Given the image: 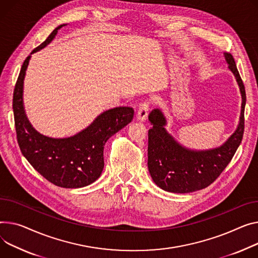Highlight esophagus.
Here are the masks:
<instances>
[{"mask_svg":"<svg viewBox=\"0 0 258 258\" xmlns=\"http://www.w3.org/2000/svg\"><path fill=\"white\" fill-rule=\"evenodd\" d=\"M148 110H149L148 102L147 101L141 102L138 109V113H137V118H138V120H140V121H145L148 116Z\"/></svg>","mask_w":258,"mask_h":258,"instance_id":"esophagus-1","label":"esophagus"}]
</instances>
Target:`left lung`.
<instances>
[{
    "instance_id": "left-lung-1",
    "label": "left lung",
    "mask_w": 258,
    "mask_h": 258,
    "mask_svg": "<svg viewBox=\"0 0 258 258\" xmlns=\"http://www.w3.org/2000/svg\"><path fill=\"white\" fill-rule=\"evenodd\" d=\"M242 95V110L235 132L220 147L193 150L180 145L165 128L166 117L160 109L150 112L148 131V170L152 180L171 193H191L209 186L226 168L243 139L246 105L245 86L231 54L224 53Z\"/></svg>"
}]
</instances>
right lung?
I'll return each instance as SVG.
<instances>
[{"instance_id": "add662e5", "label": "right lung", "mask_w": 258, "mask_h": 258, "mask_svg": "<svg viewBox=\"0 0 258 258\" xmlns=\"http://www.w3.org/2000/svg\"><path fill=\"white\" fill-rule=\"evenodd\" d=\"M56 28L39 46L36 53L53 40ZM31 55L25 60L13 92V114L17 142L24 157L46 180L61 187L76 188L94 182L104 169V146L134 118V109L117 107L101 113L94 121L79 134L56 139L39 134L32 126L24 108V80Z\"/></svg>"}]
</instances>
